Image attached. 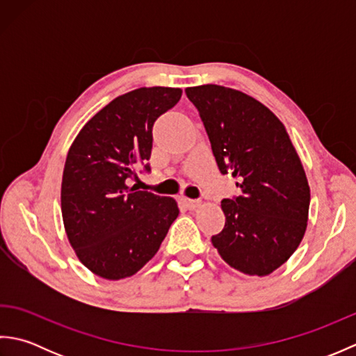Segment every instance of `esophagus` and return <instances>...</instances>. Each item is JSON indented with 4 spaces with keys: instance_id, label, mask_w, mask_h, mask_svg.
Listing matches in <instances>:
<instances>
[{
    "instance_id": "esophagus-1",
    "label": "esophagus",
    "mask_w": 356,
    "mask_h": 356,
    "mask_svg": "<svg viewBox=\"0 0 356 356\" xmlns=\"http://www.w3.org/2000/svg\"><path fill=\"white\" fill-rule=\"evenodd\" d=\"M180 200H182V203H184V205H185L188 209H194V208H197V207L200 205V200H197V199L182 197Z\"/></svg>"
}]
</instances>
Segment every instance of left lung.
I'll return each mask as SVG.
<instances>
[{
    "mask_svg": "<svg viewBox=\"0 0 356 356\" xmlns=\"http://www.w3.org/2000/svg\"><path fill=\"white\" fill-rule=\"evenodd\" d=\"M205 127L222 174L240 195L222 200L225 228L211 237L222 259L243 274L268 275L298 248L311 190L284 125L254 97L222 86L185 90Z\"/></svg>",
    "mask_w": 356,
    "mask_h": 356,
    "instance_id": "1",
    "label": "left lung"
}]
</instances>
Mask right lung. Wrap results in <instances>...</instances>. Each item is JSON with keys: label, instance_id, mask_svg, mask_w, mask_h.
<instances>
[{"label": "right lung", "instance_id": "obj_1", "mask_svg": "<svg viewBox=\"0 0 356 356\" xmlns=\"http://www.w3.org/2000/svg\"><path fill=\"white\" fill-rule=\"evenodd\" d=\"M182 90L138 88L116 97L79 131L67 154L61 209L67 237L93 274L120 280L153 259L179 216L172 197L128 186L149 172L156 119Z\"/></svg>", "mask_w": 356, "mask_h": 356}]
</instances>
